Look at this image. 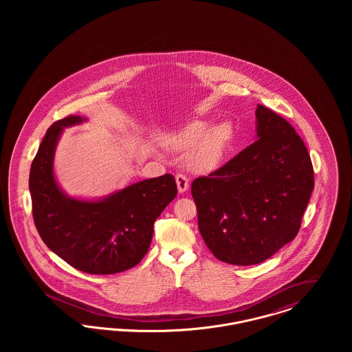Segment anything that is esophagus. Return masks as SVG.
Masks as SVG:
<instances>
[{
	"instance_id": "obj_1",
	"label": "esophagus",
	"mask_w": 352,
	"mask_h": 352,
	"mask_svg": "<svg viewBox=\"0 0 352 352\" xmlns=\"http://www.w3.org/2000/svg\"><path fill=\"white\" fill-rule=\"evenodd\" d=\"M175 181H177V186H178V191L181 194L186 192L188 190V186H190V179L184 175V174H177L175 177Z\"/></svg>"
}]
</instances>
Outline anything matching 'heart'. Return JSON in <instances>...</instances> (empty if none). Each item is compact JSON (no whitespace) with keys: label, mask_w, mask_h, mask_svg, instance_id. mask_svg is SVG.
Instances as JSON below:
<instances>
[{"label":"heart","mask_w":352,"mask_h":352,"mask_svg":"<svg viewBox=\"0 0 352 352\" xmlns=\"http://www.w3.org/2000/svg\"><path fill=\"white\" fill-rule=\"evenodd\" d=\"M234 137V126L230 122H221L211 129L206 121H194L175 134L174 144L184 151L195 149L194 165L203 171H210L220 165Z\"/></svg>","instance_id":"b5f03b06"}]
</instances>
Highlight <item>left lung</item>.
Listing matches in <instances>:
<instances>
[{"label":"left lung","instance_id":"8db88e82","mask_svg":"<svg viewBox=\"0 0 352 352\" xmlns=\"http://www.w3.org/2000/svg\"><path fill=\"white\" fill-rule=\"evenodd\" d=\"M256 118L258 138L191 184L206 245L232 265L263 263L292 241L314 188L311 160L294 128L260 104Z\"/></svg>","mask_w":352,"mask_h":352}]
</instances>
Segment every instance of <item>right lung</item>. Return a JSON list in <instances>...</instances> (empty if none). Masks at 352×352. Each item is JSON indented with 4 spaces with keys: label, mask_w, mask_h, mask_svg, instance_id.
<instances>
[{
    "label": "right lung",
    "mask_w": 352,
    "mask_h": 352,
    "mask_svg": "<svg viewBox=\"0 0 352 352\" xmlns=\"http://www.w3.org/2000/svg\"><path fill=\"white\" fill-rule=\"evenodd\" d=\"M80 116L55 121L32 162L29 188L38 234L71 267L113 274L137 265L151 247L154 221L177 195L171 174L131 184L101 201L67 197L54 178V151L63 128Z\"/></svg>",
    "instance_id": "add662e5"
}]
</instances>
